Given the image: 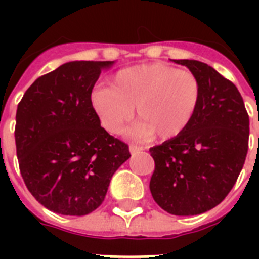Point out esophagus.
<instances>
[{"label": "esophagus", "mask_w": 259, "mask_h": 259, "mask_svg": "<svg viewBox=\"0 0 259 259\" xmlns=\"http://www.w3.org/2000/svg\"><path fill=\"white\" fill-rule=\"evenodd\" d=\"M142 150V148L141 146H137V145H134V144H132V145L129 146V152L132 154H136V153H138V152H141Z\"/></svg>", "instance_id": "obj_1"}]
</instances>
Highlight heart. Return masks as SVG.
Wrapping results in <instances>:
<instances>
[{"label": "heart", "mask_w": 259, "mask_h": 259, "mask_svg": "<svg viewBox=\"0 0 259 259\" xmlns=\"http://www.w3.org/2000/svg\"><path fill=\"white\" fill-rule=\"evenodd\" d=\"M200 94V82L191 71L150 63L115 72L110 87L91 93V106L109 133H121L132 121L136 107L138 137L156 134L158 140H170L192 121Z\"/></svg>", "instance_id": "obj_1"}]
</instances>
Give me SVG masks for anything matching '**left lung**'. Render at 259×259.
Instances as JSON below:
<instances>
[{
  "label": "left lung",
  "instance_id": "obj_1",
  "mask_svg": "<svg viewBox=\"0 0 259 259\" xmlns=\"http://www.w3.org/2000/svg\"><path fill=\"white\" fill-rule=\"evenodd\" d=\"M200 82V101L187 129L150 148V192L164 211L192 217L207 212L235 184L249 146V115L235 84L197 60H173Z\"/></svg>",
  "mask_w": 259,
  "mask_h": 259
}]
</instances>
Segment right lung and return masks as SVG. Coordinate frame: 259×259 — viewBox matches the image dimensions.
<instances>
[{
	"mask_svg": "<svg viewBox=\"0 0 259 259\" xmlns=\"http://www.w3.org/2000/svg\"><path fill=\"white\" fill-rule=\"evenodd\" d=\"M114 63H64L36 79L18 103L14 137L21 176L50 211L93 212L129 160L127 145L102 127L91 106L94 84Z\"/></svg>",
	"mask_w": 259,
	"mask_h": 259,
	"instance_id": "add662e5",
	"label": "right lung"
}]
</instances>
